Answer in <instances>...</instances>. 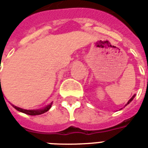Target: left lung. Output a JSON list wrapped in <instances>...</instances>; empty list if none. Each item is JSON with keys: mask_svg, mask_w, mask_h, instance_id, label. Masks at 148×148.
<instances>
[{"mask_svg": "<svg viewBox=\"0 0 148 148\" xmlns=\"http://www.w3.org/2000/svg\"><path fill=\"white\" fill-rule=\"evenodd\" d=\"M135 96H136V94H135V95H133V96L132 97V98H131V99L129 100L128 101H127V104H126V106H127V105H128V104H129V103H130L131 101H132V100L134 99V97H135Z\"/></svg>", "mask_w": 148, "mask_h": 148, "instance_id": "obj_1", "label": "left lung"}]
</instances>
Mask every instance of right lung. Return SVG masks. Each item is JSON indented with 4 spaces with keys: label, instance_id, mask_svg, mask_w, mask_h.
Wrapping results in <instances>:
<instances>
[{
    "label": "right lung",
    "instance_id": "right-lung-1",
    "mask_svg": "<svg viewBox=\"0 0 148 148\" xmlns=\"http://www.w3.org/2000/svg\"><path fill=\"white\" fill-rule=\"evenodd\" d=\"M1 93L3 94V93H2L1 88L0 89V95L1 94ZM12 107H13L14 109H16L17 111L21 112H23V113H25V114H27V115H30V116H36V115L42 114V113H44V112H46L48 111L49 109L51 108L52 102L51 103L50 105H48V106H47L46 107H44V108H42V109H32V110H27V109H21V108H19V107H17V106H15L14 105H12Z\"/></svg>",
    "mask_w": 148,
    "mask_h": 148
}]
</instances>
